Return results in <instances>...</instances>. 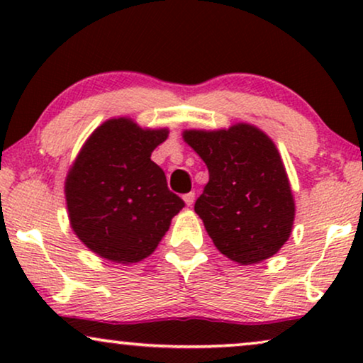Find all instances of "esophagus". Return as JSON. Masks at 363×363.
Wrapping results in <instances>:
<instances>
[{"label": "esophagus", "instance_id": "1", "mask_svg": "<svg viewBox=\"0 0 363 363\" xmlns=\"http://www.w3.org/2000/svg\"><path fill=\"white\" fill-rule=\"evenodd\" d=\"M183 200H185L186 206H191L193 201H195V191H190L186 193V195H183Z\"/></svg>", "mask_w": 363, "mask_h": 363}]
</instances>
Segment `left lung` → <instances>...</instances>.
<instances>
[{
    "mask_svg": "<svg viewBox=\"0 0 363 363\" xmlns=\"http://www.w3.org/2000/svg\"><path fill=\"white\" fill-rule=\"evenodd\" d=\"M183 138L210 173L195 211L215 246L240 264L274 256L289 240L296 206L271 138L250 123L186 130Z\"/></svg>",
    "mask_w": 363,
    "mask_h": 363,
    "instance_id": "obj_1",
    "label": "left lung"
}]
</instances>
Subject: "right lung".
I'll use <instances>...</instances> for the list:
<instances>
[{
  "label": "right lung",
  "instance_id": "1",
  "mask_svg": "<svg viewBox=\"0 0 363 363\" xmlns=\"http://www.w3.org/2000/svg\"><path fill=\"white\" fill-rule=\"evenodd\" d=\"M167 137V128H140L121 117L84 143L67 173L66 201L74 233L96 255L122 264L142 261L185 206L150 158Z\"/></svg>",
  "mask_w": 363,
  "mask_h": 363
}]
</instances>
